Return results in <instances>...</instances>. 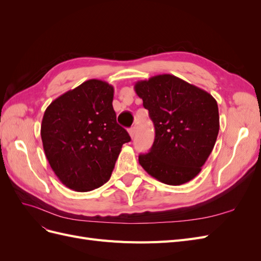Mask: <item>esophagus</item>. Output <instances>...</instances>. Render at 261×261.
<instances>
[{
    "mask_svg": "<svg viewBox=\"0 0 261 261\" xmlns=\"http://www.w3.org/2000/svg\"><path fill=\"white\" fill-rule=\"evenodd\" d=\"M128 133H129V136L132 137V138H134V136H135V134H136V130H135V127H132V128H129V130H128Z\"/></svg>",
    "mask_w": 261,
    "mask_h": 261,
    "instance_id": "34e87169",
    "label": "esophagus"
}]
</instances>
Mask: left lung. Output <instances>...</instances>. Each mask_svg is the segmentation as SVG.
Wrapping results in <instances>:
<instances>
[{
	"mask_svg": "<svg viewBox=\"0 0 261 261\" xmlns=\"http://www.w3.org/2000/svg\"><path fill=\"white\" fill-rule=\"evenodd\" d=\"M153 122L155 136L139 164L149 175L177 186L198 175L219 134L216 99L180 78L162 74L135 84Z\"/></svg>",
	"mask_w": 261,
	"mask_h": 261,
	"instance_id": "obj_1",
	"label": "left lung"
}]
</instances>
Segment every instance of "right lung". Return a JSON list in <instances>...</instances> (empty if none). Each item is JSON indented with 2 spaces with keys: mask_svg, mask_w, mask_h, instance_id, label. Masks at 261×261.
Masks as SVG:
<instances>
[{
  "mask_svg": "<svg viewBox=\"0 0 261 261\" xmlns=\"http://www.w3.org/2000/svg\"><path fill=\"white\" fill-rule=\"evenodd\" d=\"M114 89L89 80L51 102L41 124L43 150L66 187L89 192L110 179L128 133L116 123Z\"/></svg>",
  "mask_w": 261,
  "mask_h": 261,
  "instance_id": "1",
  "label": "right lung"
}]
</instances>
